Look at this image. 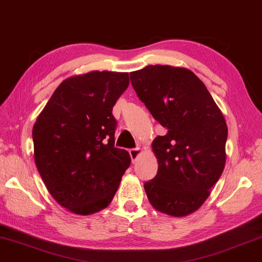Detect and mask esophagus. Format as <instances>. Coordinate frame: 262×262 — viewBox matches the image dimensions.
Listing matches in <instances>:
<instances>
[{"label": "esophagus", "instance_id": "esophagus-1", "mask_svg": "<svg viewBox=\"0 0 262 262\" xmlns=\"http://www.w3.org/2000/svg\"><path fill=\"white\" fill-rule=\"evenodd\" d=\"M129 154H130L132 161L133 162L136 161V159H138L140 154H141V148H133V149H129Z\"/></svg>", "mask_w": 262, "mask_h": 262}]
</instances>
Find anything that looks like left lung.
<instances>
[{"instance_id":"left-lung-1","label":"left lung","mask_w":262,"mask_h":262,"mask_svg":"<svg viewBox=\"0 0 262 262\" xmlns=\"http://www.w3.org/2000/svg\"><path fill=\"white\" fill-rule=\"evenodd\" d=\"M132 84L153 118L166 128L151 150L158 174L144 183L150 205L170 216H186L209 196L226 165L224 114L192 70L147 66L130 73Z\"/></svg>"}]
</instances>
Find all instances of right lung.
I'll list each match as a JSON object with an SVG mask.
<instances>
[{
    "instance_id": "obj_1",
    "label": "right lung",
    "mask_w": 262,
    "mask_h": 262,
    "mask_svg": "<svg viewBox=\"0 0 262 262\" xmlns=\"http://www.w3.org/2000/svg\"><path fill=\"white\" fill-rule=\"evenodd\" d=\"M129 85L128 73L70 76L55 89L33 127L34 159L57 204L89 215L111 204L129 153L114 146L113 107Z\"/></svg>"
}]
</instances>
